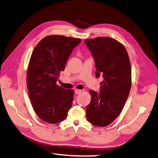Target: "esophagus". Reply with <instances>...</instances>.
I'll list each match as a JSON object with an SVG mask.
<instances>
[{
    "mask_svg": "<svg viewBox=\"0 0 158 158\" xmlns=\"http://www.w3.org/2000/svg\"><path fill=\"white\" fill-rule=\"evenodd\" d=\"M82 92H83V90H80V89H76V90L75 91V94H77V95H78V94H81Z\"/></svg>",
    "mask_w": 158,
    "mask_h": 158,
    "instance_id": "esophagus-1",
    "label": "esophagus"
}]
</instances>
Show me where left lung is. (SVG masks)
<instances>
[{
    "label": "left lung",
    "mask_w": 158,
    "mask_h": 158,
    "mask_svg": "<svg viewBox=\"0 0 158 158\" xmlns=\"http://www.w3.org/2000/svg\"><path fill=\"white\" fill-rule=\"evenodd\" d=\"M94 56L97 78L103 77L100 94L90 91L87 118L93 125L106 127L121 114L131 86V67L123 44L108 37L85 40Z\"/></svg>",
    "instance_id": "1"
}]
</instances>
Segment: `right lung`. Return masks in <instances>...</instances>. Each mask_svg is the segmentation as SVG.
<instances>
[{
    "instance_id": "add662e5",
    "label": "right lung",
    "mask_w": 158,
    "mask_h": 158,
    "mask_svg": "<svg viewBox=\"0 0 158 158\" xmlns=\"http://www.w3.org/2000/svg\"><path fill=\"white\" fill-rule=\"evenodd\" d=\"M81 39L50 35L39 41L32 52L27 73L29 95L40 119L57 123L67 118L74 91L59 86L56 81L73 49Z\"/></svg>"
}]
</instances>
